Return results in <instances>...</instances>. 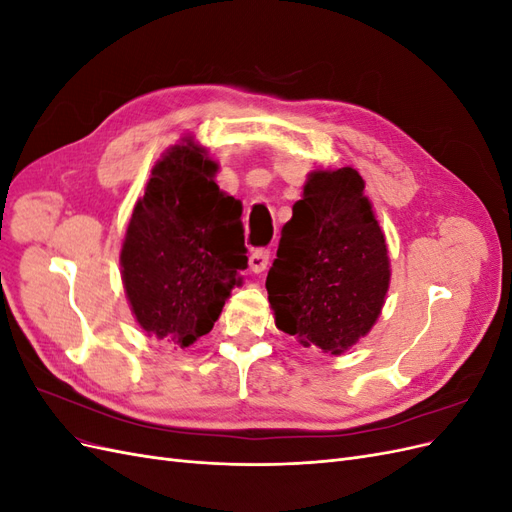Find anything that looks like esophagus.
<instances>
[{"label":"esophagus","instance_id":"obj_1","mask_svg":"<svg viewBox=\"0 0 512 512\" xmlns=\"http://www.w3.org/2000/svg\"><path fill=\"white\" fill-rule=\"evenodd\" d=\"M267 265H269V250H254V252L250 254V269H252L254 273L265 271Z\"/></svg>","mask_w":512,"mask_h":512}]
</instances>
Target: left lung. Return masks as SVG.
Instances as JSON below:
<instances>
[{
    "mask_svg": "<svg viewBox=\"0 0 512 512\" xmlns=\"http://www.w3.org/2000/svg\"><path fill=\"white\" fill-rule=\"evenodd\" d=\"M389 284V250L359 170H312L267 275L275 327L339 356L374 327Z\"/></svg>",
    "mask_w": 512,
    "mask_h": 512,
    "instance_id": "obj_1",
    "label": "left lung"
}]
</instances>
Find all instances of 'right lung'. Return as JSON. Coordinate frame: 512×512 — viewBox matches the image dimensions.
Returning <instances> with one entry per match:
<instances>
[{"label": "right lung", "instance_id": "add662e5", "mask_svg": "<svg viewBox=\"0 0 512 512\" xmlns=\"http://www.w3.org/2000/svg\"><path fill=\"white\" fill-rule=\"evenodd\" d=\"M218 170L194 136L168 147L121 243V282L138 327L179 348L213 329L247 267L243 205L220 190Z\"/></svg>", "mask_w": 512, "mask_h": 512}]
</instances>
